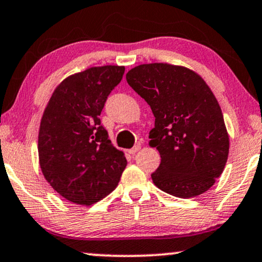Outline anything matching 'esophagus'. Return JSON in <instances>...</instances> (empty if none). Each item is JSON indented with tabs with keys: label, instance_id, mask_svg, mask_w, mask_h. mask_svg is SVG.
<instances>
[{
	"label": "esophagus",
	"instance_id": "34e87169",
	"mask_svg": "<svg viewBox=\"0 0 262 262\" xmlns=\"http://www.w3.org/2000/svg\"><path fill=\"white\" fill-rule=\"evenodd\" d=\"M140 149H141L140 144H136V146H135L134 148H131V149H130V150H128V153H130V154H131V156H135V154H136V153H137V151H138V150H140Z\"/></svg>",
	"mask_w": 262,
	"mask_h": 262
}]
</instances>
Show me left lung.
Listing matches in <instances>:
<instances>
[{
    "label": "left lung",
    "instance_id": "8db88e82",
    "mask_svg": "<svg viewBox=\"0 0 262 262\" xmlns=\"http://www.w3.org/2000/svg\"><path fill=\"white\" fill-rule=\"evenodd\" d=\"M126 80L156 118L149 143L161 161L151 173L154 185L179 198L206 192L224 171L230 148L224 115L209 86L192 70L164 63L134 68Z\"/></svg>",
    "mask_w": 262,
    "mask_h": 262
}]
</instances>
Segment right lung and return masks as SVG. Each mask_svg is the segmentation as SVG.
I'll return each mask as SVG.
<instances>
[{
    "label": "right lung",
    "instance_id": "obj_1",
    "mask_svg": "<svg viewBox=\"0 0 262 262\" xmlns=\"http://www.w3.org/2000/svg\"><path fill=\"white\" fill-rule=\"evenodd\" d=\"M124 73V67L104 66L67 77L42 116V173L56 192L75 204H95L112 193L127 164L99 119Z\"/></svg>",
    "mask_w": 262,
    "mask_h": 262
}]
</instances>
